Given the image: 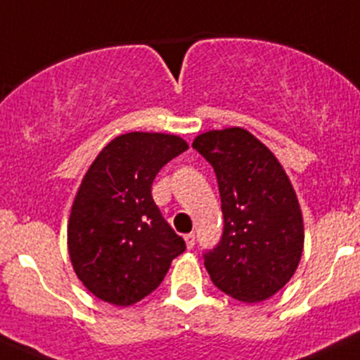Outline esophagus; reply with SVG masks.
I'll return each mask as SVG.
<instances>
[{"instance_id":"esophagus-1","label":"esophagus","mask_w":360,"mask_h":360,"mask_svg":"<svg viewBox=\"0 0 360 360\" xmlns=\"http://www.w3.org/2000/svg\"><path fill=\"white\" fill-rule=\"evenodd\" d=\"M184 240H186L188 248H193L195 246V233H186V236H184Z\"/></svg>"}]
</instances>
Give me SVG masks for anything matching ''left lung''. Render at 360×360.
Listing matches in <instances>:
<instances>
[{
    "label": "left lung",
    "instance_id": "obj_1",
    "mask_svg": "<svg viewBox=\"0 0 360 360\" xmlns=\"http://www.w3.org/2000/svg\"><path fill=\"white\" fill-rule=\"evenodd\" d=\"M193 149L214 169L221 198V239L204 251L211 281L237 301H265L301 260L304 226L294 188L276 156L243 128L198 135Z\"/></svg>",
    "mask_w": 360,
    "mask_h": 360
}]
</instances>
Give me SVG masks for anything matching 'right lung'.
I'll return each instance as SVG.
<instances>
[{"label":"right lung","mask_w":360,"mask_h":360,"mask_svg":"<svg viewBox=\"0 0 360 360\" xmlns=\"http://www.w3.org/2000/svg\"><path fill=\"white\" fill-rule=\"evenodd\" d=\"M186 149L176 135L131 131L107 144L84 176L70 214L68 251L79 280L102 301L139 302L186 250L151 195L156 174Z\"/></svg>","instance_id":"right-lung-1"}]
</instances>
